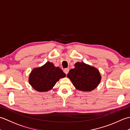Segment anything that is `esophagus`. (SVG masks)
<instances>
[{"instance_id": "34e87169", "label": "esophagus", "mask_w": 130, "mask_h": 130, "mask_svg": "<svg viewBox=\"0 0 130 130\" xmlns=\"http://www.w3.org/2000/svg\"><path fill=\"white\" fill-rule=\"evenodd\" d=\"M69 71V68H65L64 69V70H63V72H64L66 74H68Z\"/></svg>"}]
</instances>
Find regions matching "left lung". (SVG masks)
<instances>
[{"instance_id":"8db88e82","label":"left lung","mask_w":130,"mask_h":130,"mask_svg":"<svg viewBox=\"0 0 130 130\" xmlns=\"http://www.w3.org/2000/svg\"><path fill=\"white\" fill-rule=\"evenodd\" d=\"M76 89L83 92H90L100 83L101 76L99 70L84 62H77L75 68L67 75Z\"/></svg>"}]
</instances>
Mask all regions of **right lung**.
Listing matches in <instances>:
<instances>
[{
  "mask_svg": "<svg viewBox=\"0 0 130 130\" xmlns=\"http://www.w3.org/2000/svg\"><path fill=\"white\" fill-rule=\"evenodd\" d=\"M66 74L54 63L47 62L39 68H34L29 74V83L38 92H47L52 89L60 78H65Z\"/></svg>",
  "mask_w": 130,
  "mask_h": 130,
  "instance_id": "obj_1",
  "label": "right lung"
}]
</instances>
